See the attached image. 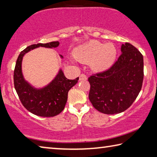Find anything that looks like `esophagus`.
Returning a JSON list of instances; mask_svg holds the SVG:
<instances>
[{"label": "esophagus", "instance_id": "34e87169", "mask_svg": "<svg viewBox=\"0 0 157 157\" xmlns=\"http://www.w3.org/2000/svg\"><path fill=\"white\" fill-rule=\"evenodd\" d=\"M79 80H87V76L85 74H81L79 75Z\"/></svg>", "mask_w": 157, "mask_h": 157}]
</instances>
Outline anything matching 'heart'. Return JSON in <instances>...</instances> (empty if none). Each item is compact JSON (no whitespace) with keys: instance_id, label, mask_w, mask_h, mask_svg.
<instances>
[{"instance_id":"1","label":"heart","mask_w":157,"mask_h":157,"mask_svg":"<svg viewBox=\"0 0 157 157\" xmlns=\"http://www.w3.org/2000/svg\"><path fill=\"white\" fill-rule=\"evenodd\" d=\"M117 50L112 44H103L96 41L76 48L74 55L77 59L83 63L90 62L93 70L101 72L107 70L116 59Z\"/></svg>"}]
</instances>
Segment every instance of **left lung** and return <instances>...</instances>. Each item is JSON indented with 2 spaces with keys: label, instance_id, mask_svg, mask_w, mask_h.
Listing matches in <instances>:
<instances>
[{
  "label": "left lung",
  "instance_id": "1",
  "mask_svg": "<svg viewBox=\"0 0 157 157\" xmlns=\"http://www.w3.org/2000/svg\"><path fill=\"white\" fill-rule=\"evenodd\" d=\"M122 54L108 70L89 77V100L95 109L105 114L127 109L141 90L143 57L129 43L122 44Z\"/></svg>",
  "mask_w": 157,
  "mask_h": 157
}]
</instances>
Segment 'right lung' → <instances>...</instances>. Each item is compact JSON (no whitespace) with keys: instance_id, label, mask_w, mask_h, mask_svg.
<instances>
[{"instance_id":"add662e5","label":"right lung","mask_w":157,"mask_h":157,"mask_svg":"<svg viewBox=\"0 0 157 157\" xmlns=\"http://www.w3.org/2000/svg\"><path fill=\"white\" fill-rule=\"evenodd\" d=\"M59 45V41L31 45L21 52L17 60L14 71V88L24 107L34 115L53 117L60 113L67 102L68 91L78 83L79 78L68 79L62 69L52 82L41 89L34 88L23 78L21 64L25 53L40 46L53 48ZM60 57L63 58L62 55Z\"/></svg>"}]
</instances>
